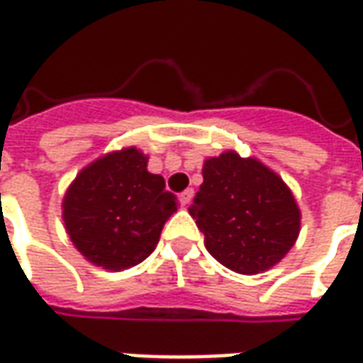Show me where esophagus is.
<instances>
[{"label":"esophagus","mask_w":363,"mask_h":363,"mask_svg":"<svg viewBox=\"0 0 363 363\" xmlns=\"http://www.w3.org/2000/svg\"><path fill=\"white\" fill-rule=\"evenodd\" d=\"M179 199H182V205H189L191 199H194V189H186L184 194L179 195Z\"/></svg>","instance_id":"1"}]
</instances>
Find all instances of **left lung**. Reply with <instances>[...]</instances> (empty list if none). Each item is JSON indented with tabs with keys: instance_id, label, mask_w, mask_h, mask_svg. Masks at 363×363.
<instances>
[{
	"instance_id": "8db88e82",
	"label": "left lung",
	"mask_w": 363,
	"mask_h": 363,
	"mask_svg": "<svg viewBox=\"0 0 363 363\" xmlns=\"http://www.w3.org/2000/svg\"><path fill=\"white\" fill-rule=\"evenodd\" d=\"M189 215L213 258L236 274H259L289 252L301 213L281 177L254 158L225 152L203 166Z\"/></svg>"
}]
</instances>
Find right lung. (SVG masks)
<instances>
[{
	"label": "right lung",
	"mask_w": 363,
	"mask_h": 363,
	"mask_svg": "<svg viewBox=\"0 0 363 363\" xmlns=\"http://www.w3.org/2000/svg\"><path fill=\"white\" fill-rule=\"evenodd\" d=\"M136 148L107 154L79 172L64 197L70 240L91 264L125 269L146 259L160 240L177 197L146 169Z\"/></svg>",
	"instance_id": "obj_1"
}]
</instances>
